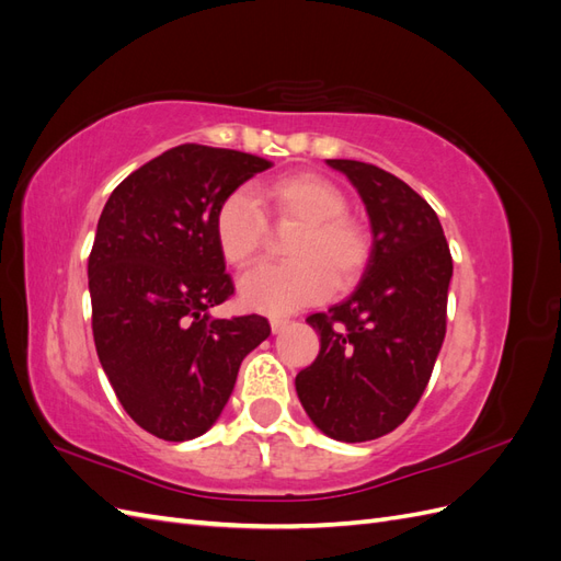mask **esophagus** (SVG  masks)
<instances>
[{
	"label": "esophagus",
	"mask_w": 561,
	"mask_h": 561,
	"mask_svg": "<svg viewBox=\"0 0 561 561\" xmlns=\"http://www.w3.org/2000/svg\"><path fill=\"white\" fill-rule=\"evenodd\" d=\"M268 322H271V332L278 334V332H283L287 328V322H290V320H287V318H271Z\"/></svg>",
	"instance_id": "obj_1"
}]
</instances>
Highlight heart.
Instances as JSON below:
<instances>
[{
    "label": "heart",
    "instance_id": "b5f03b06",
    "mask_svg": "<svg viewBox=\"0 0 561 561\" xmlns=\"http://www.w3.org/2000/svg\"><path fill=\"white\" fill-rule=\"evenodd\" d=\"M248 192H233L215 213V243L229 266L243 268L260 257L264 217L257 206L280 225L297 227L287 243L285 266H262L239 283L241 304L268 316L295 313L328 299L336 287L360 278L369 260V236L348 217L346 196L330 180L316 173L280 178Z\"/></svg>",
    "mask_w": 561,
    "mask_h": 561
}]
</instances>
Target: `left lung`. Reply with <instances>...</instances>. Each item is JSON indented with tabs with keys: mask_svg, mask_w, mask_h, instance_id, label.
Masks as SVG:
<instances>
[{
	"mask_svg": "<svg viewBox=\"0 0 561 561\" xmlns=\"http://www.w3.org/2000/svg\"><path fill=\"white\" fill-rule=\"evenodd\" d=\"M328 165L360 194L371 250L355 293L307 318L320 353L295 386L318 431L367 443L396 431L428 386L445 342L454 266L443 225L410 184L363 161Z\"/></svg>",
	"mask_w": 561,
	"mask_h": 561,
	"instance_id": "left-lung-1",
	"label": "left lung"
}]
</instances>
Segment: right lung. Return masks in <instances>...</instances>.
Returning <instances> with one entry per match:
<instances>
[{"label":"right lung","mask_w":561,"mask_h":561,"mask_svg":"<svg viewBox=\"0 0 561 561\" xmlns=\"http://www.w3.org/2000/svg\"><path fill=\"white\" fill-rule=\"evenodd\" d=\"M271 168L233 149L180 145L107 198L89 257L93 339L128 416L168 443L213 428L245 355L271 334L262 316L213 318L233 295L215 213Z\"/></svg>","instance_id":"add662e5"}]
</instances>
